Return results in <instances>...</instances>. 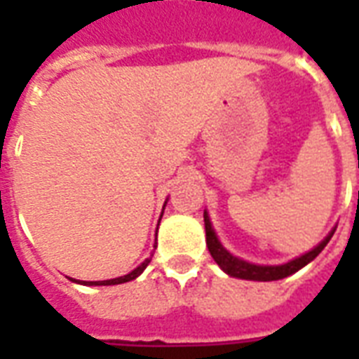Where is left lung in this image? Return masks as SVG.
Wrapping results in <instances>:
<instances>
[{"label":"left lung","instance_id":"obj_1","mask_svg":"<svg viewBox=\"0 0 359 359\" xmlns=\"http://www.w3.org/2000/svg\"><path fill=\"white\" fill-rule=\"evenodd\" d=\"M203 218H205L208 251H210V255H212L214 261L218 262V266L222 268L227 276H231V278L250 279V281H278V279H283L287 278V276H292V273L298 272L300 268L309 264V262L326 248V244H328L330 238H332L335 233L334 227V229L326 235V238H324L318 245H315L311 251H307L304 255L296 257V259L285 262V264L272 266V264H255V262H248L244 261V259H240V257H235L233 253H229V251L222 245L218 236H216V231H214L212 224H210V218H208L207 210L203 214Z\"/></svg>","mask_w":359,"mask_h":359}]
</instances>
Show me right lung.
Returning a JSON list of instances; mask_svg holds the SVG:
<instances>
[{
    "label": "right lung",
    "instance_id": "1",
    "mask_svg": "<svg viewBox=\"0 0 359 359\" xmlns=\"http://www.w3.org/2000/svg\"><path fill=\"white\" fill-rule=\"evenodd\" d=\"M168 203V201H165ZM165 203H163V207H165ZM163 214V212H162ZM160 224V222H158ZM154 250H156V242H154ZM152 255L151 257H147L145 261L141 262L140 266L134 268L132 272L126 273V276H121V278H115V279H104V281H78V279H72V281H76V283H81V285H89V287H97V285H119V283H126V281H132V279H135L137 276H141L143 273V270H145L147 266H149V262H151Z\"/></svg>",
    "mask_w": 359,
    "mask_h": 359
}]
</instances>
